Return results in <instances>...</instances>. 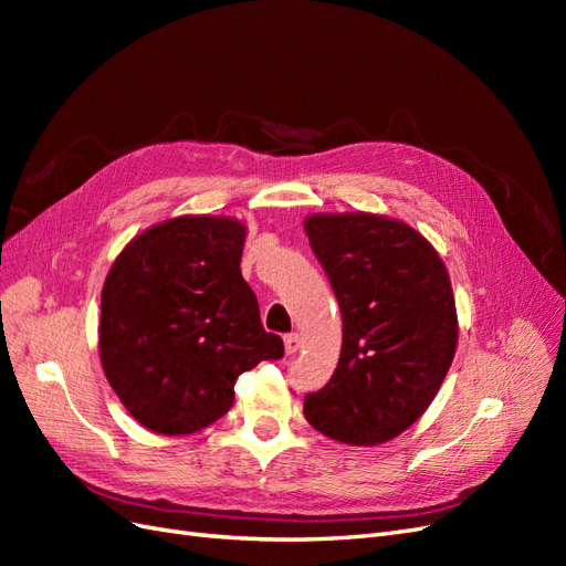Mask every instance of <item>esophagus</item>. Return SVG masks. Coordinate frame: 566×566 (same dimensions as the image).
Returning <instances> with one entry per match:
<instances>
[{"mask_svg":"<svg viewBox=\"0 0 566 566\" xmlns=\"http://www.w3.org/2000/svg\"><path fill=\"white\" fill-rule=\"evenodd\" d=\"M285 352L287 354H297L300 352V347H302V337L297 335V333H290V335H285Z\"/></svg>","mask_w":566,"mask_h":566,"instance_id":"1","label":"esophagus"}]
</instances>
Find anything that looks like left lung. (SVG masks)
<instances>
[{
  "label": "left lung",
  "mask_w": 566,
  "mask_h": 566,
  "mask_svg": "<svg viewBox=\"0 0 566 566\" xmlns=\"http://www.w3.org/2000/svg\"><path fill=\"white\" fill-rule=\"evenodd\" d=\"M342 314L339 361L304 397V418L325 437L375 447L408 430L451 368L458 318L447 266L403 221L312 214L304 221Z\"/></svg>",
  "instance_id": "left-lung-1"
}]
</instances>
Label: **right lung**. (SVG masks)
<instances>
[{
	"mask_svg": "<svg viewBox=\"0 0 566 566\" xmlns=\"http://www.w3.org/2000/svg\"><path fill=\"white\" fill-rule=\"evenodd\" d=\"M245 227L177 217L119 252L101 293L98 352L119 401L160 434L229 413L238 375L283 356L241 273Z\"/></svg>",
	"mask_w": 566,
	"mask_h": 566,
	"instance_id": "right-lung-1",
	"label": "right lung"
}]
</instances>
